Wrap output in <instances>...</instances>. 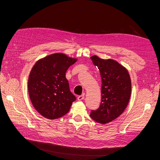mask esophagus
Listing matches in <instances>:
<instances>
[{
	"label": "esophagus",
	"mask_w": 160,
	"mask_h": 160,
	"mask_svg": "<svg viewBox=\"0 0 160 160\" xmlns=\"http://www.w3.org/2000/svg\"><path fill=\"white\" fill-rule=\"evenodd\" d=\"M83 98H84V95H80V96H78V98H77L78 100H79V101H80V100H83Z\"/></svg>",
	"instance_id": "esophagus-1"
}]
</instances>
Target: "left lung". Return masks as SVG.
<instances>
[{
  "mask_svg": "<svg viewBox=\"0 0 160 160\" xmlns=\"http://www.w3.org/2000/svg\"><path fill=\"white\" fill-rule=\"evenodd\" d=\"M102 79L101 102L90 117L97 122L106 124L120 116L127 108L131 95L132 84L127 69L117 62L91 56Z\"/></svg>",
  "mask_w": 160,
  "mask_h": 160,
  "instance_id": "left-lung-1",
  "label": "left lung"
}]
</instances>
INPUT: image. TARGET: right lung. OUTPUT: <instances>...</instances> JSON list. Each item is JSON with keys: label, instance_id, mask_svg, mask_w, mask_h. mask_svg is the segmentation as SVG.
<instances>
[{"label": "right lung", "instance_id": "1", "mask_svg": "<svg viewBox=\"0 0 160 160\" xmlns=\"http://www.w3.org/2000/svg\"><path fill=\"white\" fill-rule=\"evenodd\" d=\"M77 61L55 53L41 59L32 67L28 82L29 97L37 112L45 118L56 119L65 115L76 100L65 73Z\"/></svg>", "mask_w": 160, "mask_h": 160}]
</instances>
